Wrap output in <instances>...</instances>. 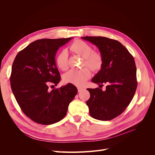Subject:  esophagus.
I'll return each instance as SVG.
<instances>
[{
    "instance_id": "obj_1",
    "label": "esophagus",
    "mask_w": 155,
    "mask_h": 155,
    "mask_svg": "<svg viewBox=\"0 0 155 155\" xmlns=\"http://www.w3.org/2000/svg\"><path fill=\"white\" fill-rule=\"evenodd\" d=\"M83 88H81V87H78V92H81L82 90H83Z\"/></svg>"
}]
</instances>
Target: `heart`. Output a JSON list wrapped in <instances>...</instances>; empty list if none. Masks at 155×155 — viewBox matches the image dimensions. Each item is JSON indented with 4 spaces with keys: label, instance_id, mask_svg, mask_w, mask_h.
I'll use <instances>...</instances> for the list:
<instances>
[{
    "label": "heart",
    "instance_id": "b5f03b06",
    "mask_svg": "<svg viewBox=\"0 0 155 155\" xmlns=\"http://www.w3.org/2000/svg\"><path fill=\"white\" fill-rule=\"evenodd\" d=\"M70 50L85 58L84 66L88 67L94 71H97L102 67L104 60L101 55L96 51H93L92 46L86 42L81 40L75 41L70 46ZM55 62L61 70H66L68 68V54L66 49L62 50L58 54ZM91 76V72L88 68L70 70L64 74L63 80L66 83L80 87L85 85Z\"/></svg>",
    "mask_w": 155,
    "mask_h": 155
}]
</instances>
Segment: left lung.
<instances>
[{"instance_id": "obj_1", "label": "left lung", "mask_w": 155, "mask_h": 155, "mask_svg": "<svg viewBox=\"0 0 155 155\" xmlns=\"http://www.w3.org/2000/svg\"><path fill=\"white\" fill-rule=\"evenodd\" d=\"M84 40L95 45L104 60L102 67L92 81L106 90L87 88L91 97L87 101L92 118L108 121L120 115L132 101L137 87V67L128 50L119 41L104 37L86 36Z\"/></svg>"}]
</instances>
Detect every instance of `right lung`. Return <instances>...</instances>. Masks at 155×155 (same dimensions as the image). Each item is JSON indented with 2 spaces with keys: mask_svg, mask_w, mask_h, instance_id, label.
<instances>
[{
  "mask_svg": "<svg viewBox=\"0 0 155 155\" xmlns=\"http://www.w3.org/2000/svg\"><path fill=\"white\" fill-rule=\"evenodd\" d=\"M71 39L37 40L20 51L14 59L10 76L12 92L22 112L37 124L50 125L61 120L77 94V88L71 83L49 88L52 84L57 86L61 80L56 52Z\"/></svg>",
  "mask_w": 155,
  "mask_h": 155,
  "instance_id": "add662e5",
  "label": "right lung"
}]
</instances>
